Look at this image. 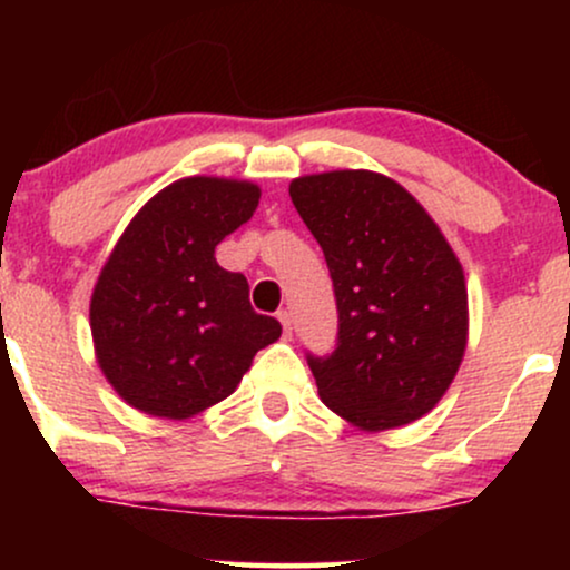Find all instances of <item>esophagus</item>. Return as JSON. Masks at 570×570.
<instances>
[{
    "label": "esophagus",
    "instance_id": "34e87169",
    "mask_svg": "<svg viewBox=\"0 0 570 570\" xmlns=\"http://www.w3.org/2000/svg\"><path fill=\"white\" fill-rule=\"evenodd\" d=\"M278 322H281V326H284V335L292 337V313L278 311Z\"/></svg>",
    "mask_w": 570,
    "mask_h": 570
}]
</instances>
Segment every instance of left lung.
Listing matches in <instances>:
<instances>
[{"label":"left lung","mask_w":570,"mask_h":570,"mask_svg":"<svg viewBox=\"0 0 570 570\" xmlns=\"http://www.w3.org/2000/svg\"><path fill=\"white\" fill-rule=\"evenodd\" d=\"M289 195L337 299V348L307 353L318 396L362 431L417 421L466 351L469 294L455 252L426 208L383 174L299 176Z\"/></svg>","instance_id":"8db88e82"}]
</instances>
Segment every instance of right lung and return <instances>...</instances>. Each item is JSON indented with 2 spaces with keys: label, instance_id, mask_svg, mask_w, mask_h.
<instances>
[{
  "label": "right lung",
  "instance_id": "1",
  "mask_svg": "<svg viewBox=\"0 0 570 570\" xmlns=\"http://www.w3.org/2000/svg\"><path fill=\"white\" fill-rule=\"evenodd\" d=\"M259 206V187L187 176L139 208L90 297L98 367L130 407L193 417L238 389L281 324L248 303L214 248Z\"/></svg>",
  "mask_w": 570,
  "mask_h": 570
}]
</instances>
